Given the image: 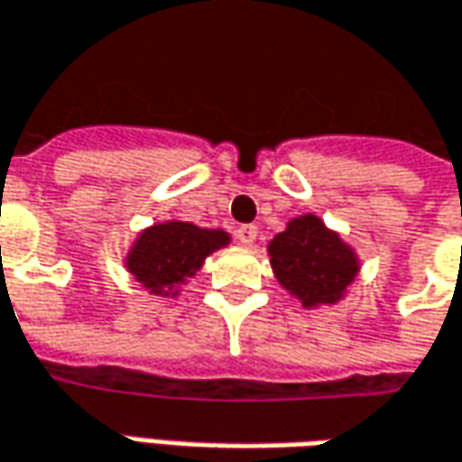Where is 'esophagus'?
Masks as SVG:
<instances>
[{"mask_svg": "<svg viewBox=\"0 0 462 462\" xmlns=\"http://www.w3.org/2000/svg\"><path fill=\"white\" fill-rule=\"evenodd\" d=\"M235 237H237L243 245H253L255 237H258V227H255V225H240V227L235 230Z\"/></svg>", "mask_w": 462, "mask_h": 462, "instance_id": "1", "label": "esophagus"}]
</instances>
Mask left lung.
I'll return each mask as SVG.
<instances>
[{
    "label": "left lung",
    "mask_w": 462,
    "mask_h": 462,
    "mask_svg": "<svg viewBox=\"0 0 462 462\" xmlns=\"http://www.w3.org/2000/svg\"><path fill=\"white\" fill-rule=\"evenodd\" d=\"M268 255L281 286L307 310L340 301L360 271L356 250L317 215L291 219L268 243Z\"/></svg>",
    "instance_id": "8db88e82"
}]
</instances>
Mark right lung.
Listing matches in <instances>:
<instances>
[{"instance_id": "1", "label": "right lung", "mask_w": 462, "mask_h": 462, "mask_svg": "<svg viewBox=\"0 0 462 462\" xmlns=\"http://www.w3.org/2000/svg\"><path fill=\"white\" fill-rule=\"evenodd\" d=\"M225 245H230V235L225 230L168 219L137 235L125 258V268L151 294L176 296V286L186 283L215 250Z\"/></svg>"}]
</instances>
